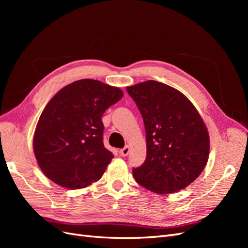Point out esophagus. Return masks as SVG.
<instances>
[{
	"label": "esophagus",
	"mask_w": 248,
	"mask_h": 248,
	"mask_svg": "<svg viewBox=\"0 0 248 248\" xmlns=\"http://www.w3.org/2000/svg\"><path fill=\"white\" fill-rule=\"evenodd\" d=\"M129 152H130V148L128 146L124 147L123 149H121L119 151V153H120V155H121V156H127V155L129 154Z\"/></svg>",
	"instance_id": "esophagus-1"
}]
</instances>
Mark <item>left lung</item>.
<instances>
[{"instance_id": "1", "label": "left lung", "mask_w": 248, "mask_h": 248, "mask_svg": "<svg viewBox=\"0 0 248 248\" xmlns=\"http://www.w3.org/2000/svg\"><path fill=\"white\" fill-rule=\"evenodd\" d=\"M146 129L147 156L133 169L136 181L160 194L183 189L205 169L210 140L207 127L185 95L156 80L126 88Z\"/></svg>"}]
</instances>
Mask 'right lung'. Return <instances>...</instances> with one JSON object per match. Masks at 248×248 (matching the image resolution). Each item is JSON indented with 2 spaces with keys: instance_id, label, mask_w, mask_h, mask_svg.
Returning a JSON list of instances; mask_svg holds the SVG:
<instances>
[{
  "instance_id": "1",
  "label": "right lung",
  "mask_w": 248,
  "mask_h": 248,
  "mask_svg": "<svg viewBox=\"0 0 248 248\" xmlns=\"http://www.w3.org/2000/svg\"><path fill=\"white\" fill-rule=\"evenodd\" d=\"M123 97L117 87L79 79L64 87L44 108L33 148L39 168L68 189L98 181L114 155L103 146V112Z\"/></svg>"
}]
</instances>
